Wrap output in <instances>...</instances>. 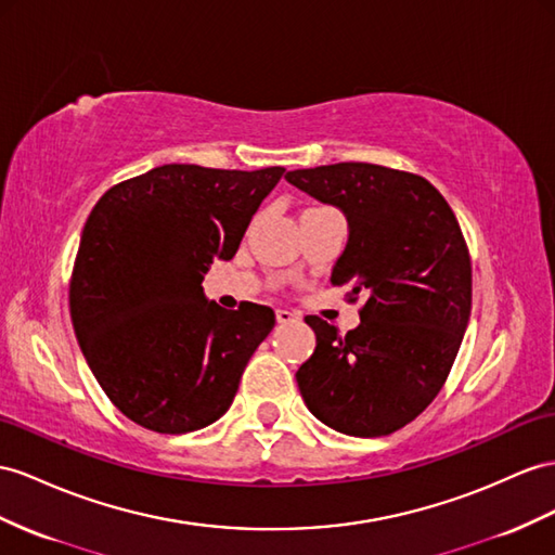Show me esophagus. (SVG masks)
I'll list each match as a JSON object with an SVG mask.
<instances>
[{"label": "esophagus", "mask_w": 555, "mask_h": 555, "mask_svg": "<svg viewBox=\"0 0 555 555\" xmlns=\"http://www.w3.org/2000/svg\"><path fill=\"white\" fill-rule=\"evenodd\" d=\"M297 319H300V314H297V311H291V309H276V321L279 323H295Z\"/></svg>", "instance_id": "34e87169"}]
</instances>
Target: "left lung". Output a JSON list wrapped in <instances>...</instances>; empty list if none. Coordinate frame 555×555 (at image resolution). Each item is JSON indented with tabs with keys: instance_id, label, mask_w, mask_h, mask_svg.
<instances>
[{
	"instance_id": "obj_1",
	"label": "left lung",
	"mask_w": 555,
	"mask_h": 555,
	"mask_svg": "<svg viewBox=\"0 0 555 555\" xmlns=\"http://www.w3.org/2000/svg\"><path fill=\"white\" fill-rule=\"evenodd\" d=\"M286 180L347 218L331 281L361 295L347 335L305 321L317 349L295 373L309 413L375 438L413 422L443 387L472 314V260L460 222L429 180L377 164L288 170Z\"/></svg>"
}]
</instances>
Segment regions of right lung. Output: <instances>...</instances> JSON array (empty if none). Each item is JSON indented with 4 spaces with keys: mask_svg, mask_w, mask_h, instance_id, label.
Here are the masks:
<instances>
[{
    "mask_svg": "<svg viewBox=\"0 0 555 555\" xmlns=\"http://www.w3.org/2000/svg\"><path fill=\"white\" fill-rule=\"evenodd\" d=\"M281 166L164 164L107 190L83 224L69 317L107 399L156 434H188L230 410L274 311L206 300L212 260H232Z\"/></svg>",
    "mask_w": 555,
    "mask_h": 555,
    "instance_id": "obj_1",
    "label": "right lung"
}]
</instances>
